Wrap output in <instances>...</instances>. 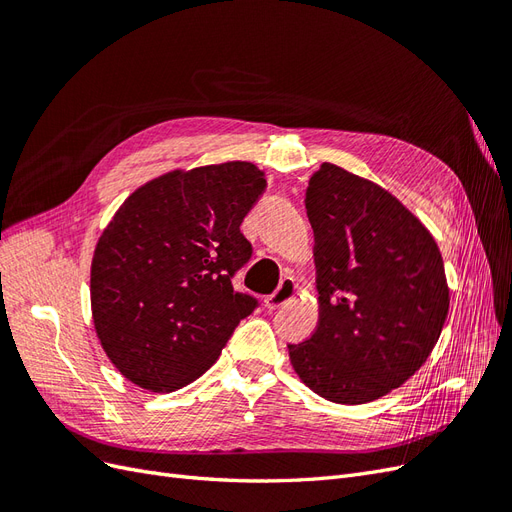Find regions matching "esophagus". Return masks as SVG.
<instances>
[{
    "label": "esophagus",
    "mask_w": 512,
    "mask_h": 512,
    "mask_svg": "<svg viewBox=\"0 0 512 512\" xmlns=\"http://www.w3.org/2000/svg\"><path fill=\"white\" fill-rule=\"evenodd\" d=\"M294 294H297V284H294L290 277H286V280H282V284H280V288H277L273 294H269V297L265 299V305H267V309H277V307H282L284 303H288Z\"/></svg>",
    "instance_id": "34e87169"
}]
</instances>
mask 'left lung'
Here are the masks:
<instances>
[{
  "instance_id": "obj_1",
  "label": "left lung",
  "mask_w": 512,
  "mask_h": 512,
  "mask_svg": "<svg viewBox=\"0 0 512 512\" xmlns=\"http://www.w3.org/2000/svg\"><path fill=\"white\" fill-rule=\"evenodd\" d=\"M305 209L316 237L320 324L288 344L299 378L335 404H367L404 384L448 314L436 241L380 185L324 162Z\"/></svg>"
}]
</instances>
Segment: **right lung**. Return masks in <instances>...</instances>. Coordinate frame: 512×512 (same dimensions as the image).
I'll return each instance as SVG.
<instances>
[{
    "label": "right lung",
    "mask_w": 512,
    "mask_h": 512,
    "mask_svg": "<svg viewBox=\"0 0 512 512\" xmlns=\"http://www.w3.org/2000/svg\"><path fill=\"white\" fill-rule=\"evenodd\" d=\"M262 190L254 164L226 162L162 175L119 207L91 262V312L130 382L153 393L194 382L260 305L232 277L254 254L241 222Z\"/></svg>",
    "instance_id": "1"
}]
</instances>
